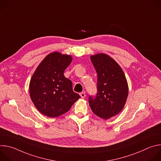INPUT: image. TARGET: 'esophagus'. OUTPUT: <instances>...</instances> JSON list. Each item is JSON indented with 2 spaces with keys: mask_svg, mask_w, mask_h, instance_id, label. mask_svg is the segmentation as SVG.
<instances>
[{
  "mask_svg": "<svg viewBox=\"0 0 161 161\" xmlns=\"http://www.w3.org/2000/svg\"><path fill=\"white\" fill-rule=\"evenodd\" d=\"M80 96H81V98H85V97L86 96V94H85V92H81V93L80 94Z\"/></svg>",
  "mask_w": 161,
  "mask_h": 161,
  "instance_id": "34e87169",
  "label": "esophagus"
}]
</instances>
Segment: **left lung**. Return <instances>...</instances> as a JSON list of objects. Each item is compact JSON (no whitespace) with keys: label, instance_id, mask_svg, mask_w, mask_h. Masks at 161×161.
<instances>
[{"label":"left lung","instance_id":"left-lung-1","mask_svg":"<svg viewBox=\"0 0 161 161\" xmlns=\"http://www.w3.org/2000/svg\"><path fill=\"white\" fill-rule=\"evenodd\" d=\"M90 59L97 74V92L89 96V105L97 116L107 120L119 113L126 103L127 80L120 65L108 55L99 53Z\"/></svg>","mask_w":161,"mask_h":161}]
</instances>
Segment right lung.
<instances>
[{"mask_svg":"<svg viewBox=\"0 0 161 161\" xmlns=\"http://www.w3.org/2000/svg\"><path fill=\"white\" fill-rule=\"evenodd\" d=\"M71 61L70 55L52 53L43 59L32 76L30 96L45 116L55 118L62 115L80 98L73 92L72 81L64 75Z\"/></svg>","mask_w":161,"mask_h":161,"instance_id":"right-lung-1","label":"right lung"}]
</instances>
